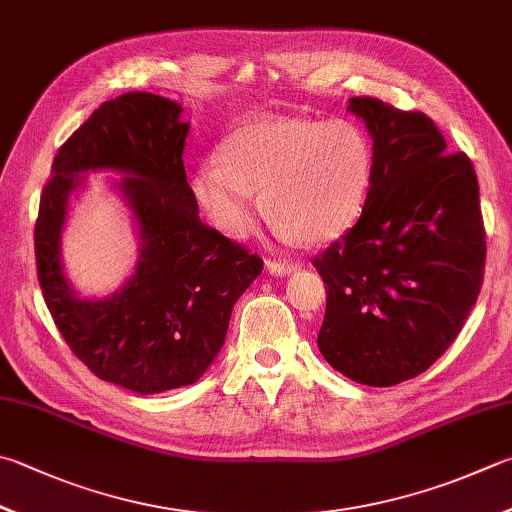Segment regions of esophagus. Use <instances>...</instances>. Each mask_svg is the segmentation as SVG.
Instances as JSON below:
<instances>
[{
  "instance_id": "obj_1",
  "label": "esophagus",
  "mask_w": 512,
  "mask_h": 512,
  "mask_svg": "<svg viewBox=\"0 0 512 512\" xmlns=\"http://www.w3.org/2000/svg\"><path fill=\"white\" fill-rule=\"evenodd\" d=\"M265 267H267V272L272 274V276H287V274H292V272H296V269H298V265L276 263V260H267Z\"/></svg>"
}]
</instances>
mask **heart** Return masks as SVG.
<instances>
[{
  "label": "heart",
  "mask_w": 512,
  "mask_h": 512,
  "mask_svg": "<svg viewBox=\"0 0 512 512\" xmlns=\"http://www.w3.org/2000/svg\"><path fill=\"white\" fill-rule=\"evenodd\" d=\"M218 158L194 173L191 191L229 238L252 229L260 191L287 243H332L359 223L374 176L372 140L352 120L260 118L231 133Z\"/></svg>",
  "instance_id": "1"
}]
</instances>
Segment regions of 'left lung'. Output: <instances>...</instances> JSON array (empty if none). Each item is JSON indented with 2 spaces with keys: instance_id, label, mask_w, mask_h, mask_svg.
Masks as SVG:
<instances>
[{
  "instance_id": "1",
  "label": "left lung",
  "mask_w": 512,
  "mask_h": 512,
  "mask_svg": "<svg viewBox=\"0 0 512 512\" xmlns=\"http://www.w3.org/2000/svg\"><path fill=\"white\" fill-rule=\"evenodd\" d=\"M374 149L365 211L312 260L327 289L318 350L356 383L426 372L464 327L486 263L479 185L428 115L352 98Z\"/></svg>"
}]
</instances>
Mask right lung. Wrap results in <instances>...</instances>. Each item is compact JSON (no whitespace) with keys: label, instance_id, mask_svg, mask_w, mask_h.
Returning <instances> with one entry per match:
<instances>
[{"label":"right lung","instance_id":"add662e5","mask_svg":"<svg viewBox=\"0 0 512 512\" xmlns=\"http://www.w3.org/2000/svg\"><path fill=\"white\" fill-rule=\"evenodd\" d=\"M153 93L104 102L57 151L35 225L37 278L48 312L86 368L136 394L185 388L209 370L227 339L231 310L263 272L249 254L198 218L182 162L189 122ZM130 209L139 260L120 290L84 297L65 276L61 236L89 172Z\"/></svg>","mask_w":512,"mask_h":512}]
</instances>
